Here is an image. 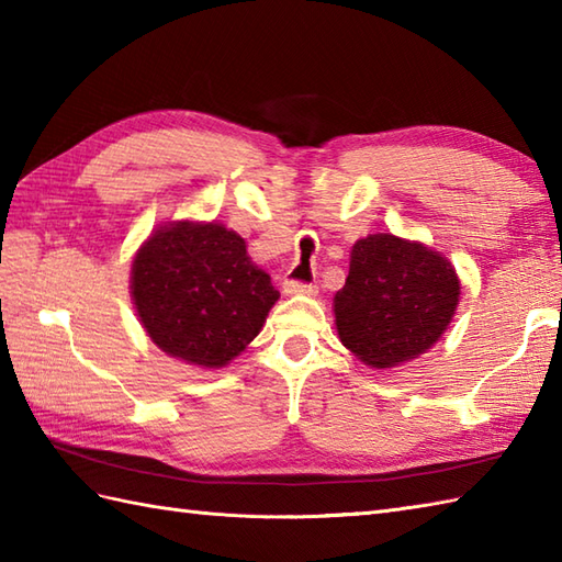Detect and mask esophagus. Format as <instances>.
I'll list each match as a JSON object with an SVG mask.
<instances>
[{
  "mask_svg": "<svg viewBox=\"0 0 562 562\" xmlns=\"http://www.w3.org/2000/svg\"><path fill=\"white\" fill-rule=\"evenodd\" d=\"M282 290L288 292V294H316L318 290H316V284H312V282H302V280H292V278H288L282 282Z\"/></svg>",
  "mask_w": 562,
  "mask_h": 562,
  "instance_id": "34e87169",
  "label": "esophagus"
}]
</instances>
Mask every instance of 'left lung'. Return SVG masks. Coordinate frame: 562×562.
Listing matches in <instances>:
<instances>
[{
  "mask_svg": "<svg viewBox=\"0 0 562 562\" xmlns=\"http://www.w3.org/2000/svg\"><path fill=\"white\" fill-rule=\"evenodd\" d=\"M459 278L423 244L372 234L352 246L350 272L336 294L345 348L376 369L432 348L459 304Z\"/></svg>",
  "mask_w": 562,
  "mask_h": 562,
  "instance_id": "1",
  "label": "left lung"
}]
</instances>
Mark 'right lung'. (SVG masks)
I'll list each match as a JSON object with an SVG mask.
<instances>
[{"label":"right lung","mask_w":562,"mask_h":562,"mask_svg":"<svg viewBox=\"0 0 562 562\" xmlns=\"http://www.w3.org/2000/svg\"><path fill=\"white\" fill-rule=\"evenodd\" d=\"M280 292L222 224L164 226L133 262V300L149 338L178 360L222 367L258 336Z\"/></svg>","instance_id":"add662e5"}]
</instances>
